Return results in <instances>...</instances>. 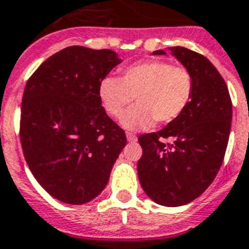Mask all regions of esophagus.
Segmentation results:
<instances>
[{"instance_id": "34e87169", "label": "esophagus", "mask_w": 249, "mask_h": 249, "mask_svg": "<svg viewBox=\"0 0 249 249\" xmlns=\"http://www.w3.org/2000/svg\"><path fill=\"white\" fill-rule=\"evenodd\" d=\"M126 139H128V142H130V143H134V142L138 141L137 135L133 134V133H126Z\"/></svg>"}]
</instances>
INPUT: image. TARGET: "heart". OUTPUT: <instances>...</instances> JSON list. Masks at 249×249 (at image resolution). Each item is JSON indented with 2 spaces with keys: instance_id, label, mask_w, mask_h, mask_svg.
Masks as SVG:
<instances>
[{
  "instance_id": "b5f03b06",
  "label": "heart",
  "mask_w": 249,
  "mask_h": 249,
  "mask_svg": "<svg viewBox=\"0 0 249 249\" xmlns=\"http://www.w3.org/2000/svg\"><path fill=\"white\" fill-rule=\"evenodd\" d=\"M194 93L191 73L164 60H148L121 71L120 77H105L99 99L110 116L118 118L135 98L137 104L120 118L126 130L149 129L154 123L168 124L189 106Z\"/></svg>"
}]
</instances>
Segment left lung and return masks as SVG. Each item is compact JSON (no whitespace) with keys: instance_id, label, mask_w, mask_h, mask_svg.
Instances as JSON below:
<instances>
[{"instance_id":"left-lung-1","label":"left lung","mask_w":249,"mask_h":249,"mask_svg":"<svg viewBox=\"0 0 249 249\" xmlns=\"http://www.w3.org/2000/svg\"><path fill=\"white\" fill-rule=\"evenodd\" d=\"M168 50L191 73L194 93L176 120L139 137L143 156L138 177L154 202L175 208L194 201L214 181L224 160L233 111L225 81L208 58L182 47ZM167 137L172 143L161 142Z\"/></svg>"}]
</instances>
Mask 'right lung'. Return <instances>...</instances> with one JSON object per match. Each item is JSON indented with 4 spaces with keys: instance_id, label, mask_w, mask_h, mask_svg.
Here are the masks:
<instances>
[{
    "instance_id": "add662e5",
    "label": "right lung",
    "mask_w": 249,
    "mask_h": 249,
    "mask_svg": "<svg viewBox=\"0 0 249 249\" xmlns=\"http://www.w3.org/2000/svg\"><path fill=\"white\" fill-rule=\"evenodd\" d=\"M121 62L114 50L73 45L43 62L25 86L22 152L54 199L82 205L107 185L126 137L101 106L99 85Z\"/></svg>"
}]
</instances>
